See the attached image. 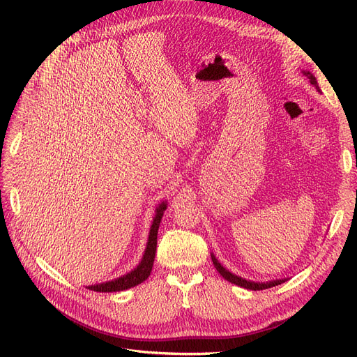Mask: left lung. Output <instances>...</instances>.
<instances>
[{
    "label": "left lung",
    "instance_id": "8db88e82",
    "mask_svg": "<svg viewBox=\"0 0 357 357\" xmlns=\"http://www.w3.org/2000/svg\"><path fill=\"white\" fill-rule=\"evenodd\" d=\"M303 73L310 79L311 85H314L317 91H320V88H318V84H317V79H315L314 75H312L311 72H308V70H304ZM211 259H213V264H214L215 269L218 271V273H220L224 279H227L229 282H231V284H234V285H238V287H241V288L252 289V291H261V289H268V288H272V287L284 284L285 280H287V279H276V280H271V282H252V280H246V279H243V278H240V276L231 273L230 271H227V269L224 268V266L220 264V261L215 259L214 255H211Z\"/></svg>",
    "mask_w": 357,
    "mask_h": 357
}]
</instances>
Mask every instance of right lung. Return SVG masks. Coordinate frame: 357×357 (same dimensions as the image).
<instances>
[{"mask_svg":"<svg viewBox=\"0 0 357 357\" xmlns=\"http://www.w3.org/2000/svg\"><path fill=\"white\" fill-rule=\"evenodd\" d=\"M166 205H167L166 202H162L156 208V215L153 218L152 227H150L146 250H144V255L142 257V261L137 265V268H135L127 275H123L114 280H108V282L97 284V285H89V287H86L88 289L97 291V292H117V291L133 288V287L142 284L143 280H146L149 278V275H150V272H152V268H153L156 245H158V230H159L160 220L163 217V211L166 210Z\"/></svg>","mask_w":357,"mask_h":357,"instance_id":"right-lung-1","label":"right lung"}]
</instances>
